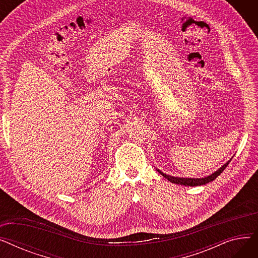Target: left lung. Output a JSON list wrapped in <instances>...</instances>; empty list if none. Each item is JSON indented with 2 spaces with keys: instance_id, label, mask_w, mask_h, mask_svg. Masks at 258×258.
Wrapping results in <instances>:
<instances>
[{
  "instance_id": "8db88e82",
  "label": "left lung",
  "mask_w": 258,
  "mask_h": 258,
  "mask_svg": "<svg viewBox=\"0 0 258 258\" xmlns=\"http://www.w3.org/2000/svg\"><path fill=\"white\" fill-rule=\"evenodd\" d=\"M232 160V158L230 159L226 164H224L221 168H219L218 170H216L215 172L211 173L210 175H208V177H205V178H202V179H191V178H178V177H171V175H168L166 173H163L161 170L157 169L162 175L165 179H167L168 181H170L171 183H174V184H180V185H185V186H201V185H205L213 180H215L216 178L219 177V175L225 170V168L228 166V164L230 163V161Z\"/></svg>"
}]
</instances>
